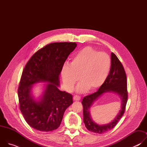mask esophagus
<instances>
[{
    "instance_id": "obj_1",
    "label": "esophagus",
    "mask_w": 147,
    "mask_h": 147,
    "mask_svg": "<svg viewBox=\"0 0 147 147\" xmlns=\"http://www.w3.org/2000/svg\"><path fill=\"white\" fill-rule=\"evenodd\" d=\"M73 99H74V100H80L81 97L78 95H75V96H74Z\"/></svg>"
}]
</instances>
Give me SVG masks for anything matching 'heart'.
<instances>
[{
  "label": "heart",
  "mask_w": 147,
  "mask_h": 147,
  "mask_svg": "<svg viewBox=\"0 0 147 147\" xmlns=\"http://www.w3.org/2000/svg\"><path fill=\"white\" fill-rule=\"evenodd\" d=\"M111 67V59L105 52H99L91 47L79 51L71 59L70 65L62 67L61 76L66 88L73 90L78 80L81 82L77 91L87 89L94 91L105 82Z\"/></svg>",
  "instance_id": "b5f03b06"
}]
</instances>
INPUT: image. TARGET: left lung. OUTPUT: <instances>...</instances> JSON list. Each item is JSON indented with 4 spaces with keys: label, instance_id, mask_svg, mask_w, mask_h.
<instances>
[{
    "label": "left lung",
    "instance_id": "left-lung-1",
    "mask_svg": "<svg viewBox=\"0 0 147 147\" xmlns=\"http://www.w3.org/2000/svg\"><path fill=\"white\" fill-rule=\"evenodd\" d=\"M108 92L116 93L120 96L122 99V108L117 116L112 122L107 125H99L91 119L89 108L98 97L105 92ZM127 99L128 92L126 74L117 57L115 53H112L111 67L109 74L105 82L96 92L87 95L82 99L83 121L86 128L90 131L98 134L105 133L114 128L124 113Z\"/></svg>",
    "mask_w": 147,
    "mask_h": 147
}]
</instances>
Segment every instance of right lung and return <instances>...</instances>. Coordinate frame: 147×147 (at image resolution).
Returning a JSON list of instances; mask_svg holds the SVG:
<instances>
[{"mask_svg":"<svg viewBox=\"0 0 147 147\" xmlns=\"http://www.w3.org/2000/svg\"><path fill=\"white\" fill-rule=\"evenodd\" d=\"M77 47L75 42H55L35 52L26 64L18 88L20 109L26 122L40 131L57 129L66 109L73 103V96L60 91L59 75L69 55ZM48 82L40 100L30 92L32 85Z\"/></svg>","mask_w":147,"mask_h":147,"instance_id":"obj_1","label":"right lung"}]
</instances>
